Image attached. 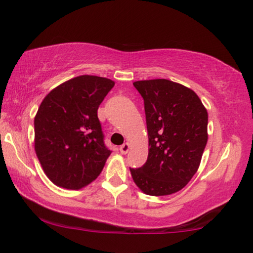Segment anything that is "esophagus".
<instances>
[{
    "label": "esophagus",
    "mask_w": 253,
    "mask_h": 253,
    "mask_svg": "<svg viewBox=\"0 0 253 253\" xmlns=\"http://www.w3.org/2000/svg\"><path fill=\"white\" fill-rule=\"evenodd\" d=\"M129 148H130L129 143H125V144H123L121 147H119V151H121L122 154H127L128 152H129Z\"/></svg>",
    "instance_id": "1"
}]
</instances>
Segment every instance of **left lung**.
<instances>
[{"label": "left lung", "instance_id": "left-lung-1", "mask_svg": "<svg viewBox=\"0 0 253 253\" xmlns=\"http://www.w3.org/2000/svg\"><path fill=\"white\" fill-rule=\"evenodd\" d=\"M142 95L148 132V157L131 177L143 193L170 195L198 172L208 143V110L199 96L168 79L135 81Z\"/></svg>", "mask_w": 253, "mask_h": 253}]
</instances>
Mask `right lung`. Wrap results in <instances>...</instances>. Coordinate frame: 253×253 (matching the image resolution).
Masks as SVG:
<instances>
[{
	"mask_svg": "<svg viewBox=\"0 0 253 253\" xmlns=\"http://www.w3.org/2000/svg\"><path fill=\"white\" fill-rule=\"evenodd\" d=\"M114 85L108 78L84 75L59 84L42 100L34 117V149L57 186L80 190L101 173L111 152L97 110Z\"/></svg>",
	"mask_w": 253,
	"mask_h": 253,
	"instance_id": "right-lung-1",
	"label": "right lung"
}]
</instances>
